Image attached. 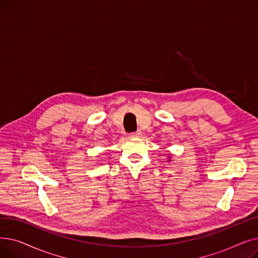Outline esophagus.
<instances>
[{"mask_svg": "<svg viewBox=\"0 0 258 258\" xmlns=\"http://www.w3.org/2000/svg\"><path fill=\"white\" fill-rule=\"evenodd\" d=\"M141 136H142V133L140 131H137V132L131 134V137H134V138H140Z\"/></svg>", "mask_w": 258, "mask_h": 258, "instance_id": "1", "label": "esophagus"}]
</instances>
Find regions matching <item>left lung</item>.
<instances>
[{"mask_svg":"<svg viewBox=\"0 0 258 258\" xmlns=\"http://www.w3.org/2000/svg\"><path fill=\"white\" fill-rule=\"evenodd\" d=\"M170 158H171V157L169 156V157H168V161H171V160H170Z\"/></svg>","mask_w":258,"mask_h":258,"instance_id":"obj_1","label":"left lung"}]
</instances>
